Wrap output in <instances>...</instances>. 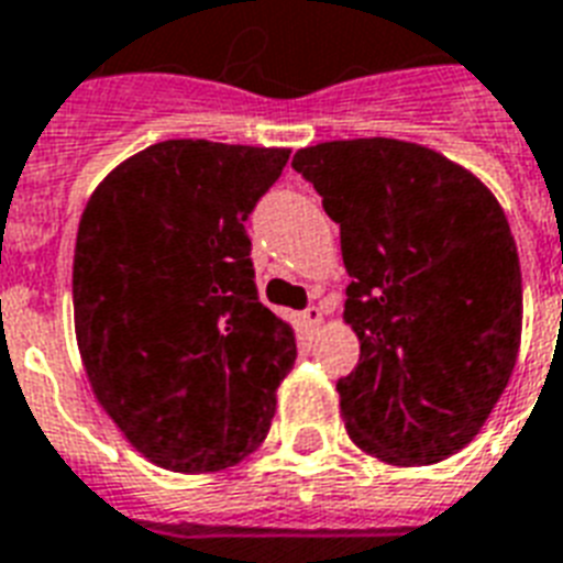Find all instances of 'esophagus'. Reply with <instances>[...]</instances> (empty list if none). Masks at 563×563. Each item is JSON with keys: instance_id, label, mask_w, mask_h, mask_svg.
Here are the masks:
<instances>
[{"instance_id": "34e87169", "label": "esophagus", "mask_w": 563, "mask_h": 563, "mask_svg": "<svg viewBox=\"0 0 563 563\" xmlns=\"http://www.w3.org/2000/svg\"><path fill=\"white\" fill-rule=\"evenodd\" d=\"M300 319L307 321L310 328H319L321 321H324V312H321V307H307V310L300 312Z\"/></svg>"}]
</instances>
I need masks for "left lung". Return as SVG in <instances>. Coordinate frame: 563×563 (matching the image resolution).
<instances>
[{
    "label": "left lung",
    "instance_id": "1",
    "mask_svg": "<svg viewBox=\"0 0 563 563\" xmlns=\"http://www.w3.org/2000/svg\"><path fill=\"white\" fill-rule=\"evenodd\" d=\"M291 167L339 224L351 277L342 319L360 363L336 384L349 437L393 466L452 457L482 431L520 351V256L499 200L410 141H324Z\"/></svg>",
    "mask_w": 563,
    "mask_h": 563
}]
</instances>
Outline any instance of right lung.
Segmentation results:
<instances>
[{
  "mask_svg": "<svg viewBox=\"0 0 563 563\" xmlns=\"http://www.w3.org/2000/svg\"><path fill=\"white\" fill-rule=\"evenodd\" d=\"M286 162V147L158 141L120 162L81 212V366L162 470L235 466L272 428L298 349L291 324L260 303L244 221Z\"/></svg>",
  "mask_w": 563,
  "mask_h": 563,
  "instance_id": "add662e5",
  "label": "right lung"
}]
</instances>
